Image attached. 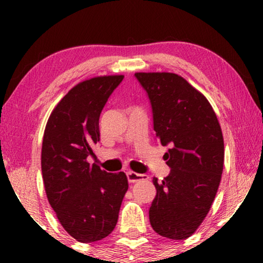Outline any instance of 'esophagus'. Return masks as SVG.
<instances>
[{
  "mask_svg": "<svg viewBox=\"0 0 263 263\" xmlns=\"http://www.w3.org/2000/svg\"><path fill=\"white\" fill-rule=\"evenodd\" d=\"M127 177L129 183H136L140 181H147L149 177L147 175H141V174H136L134 171H128L127 172Z\"/></svg>",
  "mask_w": 263,
  "mask_h": 263,
  "instance_id": "34e87169",
  "label": "esophagus"
}]
</instances>
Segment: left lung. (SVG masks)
Returning <instances> with one entry per match:
<instances>
[{"instance_id": "obj_1", "label": "left lung", "mask_w": 263, "mask_h": 263, "mask_svg": "<svg viewBox=\"0 0 263 263\" xmlns=\"http://www.w3.org/2000/svg\"><path fill=\"white\" fill-rule=\"evenodd\" d=\"M153 111L157 139L168 146L171 167L163 181L153 178L157 195L149 221L158 235L186 239L211 210L224 167V139L213 107L200 91L175 73H135Z\"/></svg>"}]
</instances>
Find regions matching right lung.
<instances>
[{"instance_id":"1","label":"right lung","mask_w":263,"mask_h":263,"mask_svg":"<svg viewBox=\"0 0 263 263\" xmlns=\"http://www.w3.org/2000/svg\"><path fill=\"white\" fill-rule=\"evenodd\" d=\"M123 78L104 75L75 85L53 107L43 136L46 197L63 229L81 243L114 231L128 190L124 172L110 174L87 161L100 140V112Z\"/></svg>"}]
</instances>
